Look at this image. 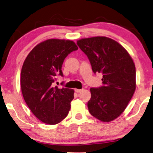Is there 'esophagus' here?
Masks as SVG:
<instances>
[{"label": "esophagus", "mask_w": 153, "mask_h": 153, "mask_svg": "<svg viewBox=\"0 0 153 153\" xmlns=\"http://www.w3.org/2000/svg\"><path fill=\"white\" fill-rule=\"evenodd\" d=\"M82 91V89H77V88L75 89V91H76V93H80Z\"/></svg>", "instance_id": "obj_1"}]
</instances>
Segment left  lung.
I'll return each mask as SVG.
<instances>
[{"mask_svg": "<svg viewBox=\"0 0 153 153\" xmlns=\"http://www.w3.org/2000/svg\"><path fill=\"white\" fill-rule=\"evenodd\" d=\"M77 44L94 74H103V86L90 89L89 112L102 122L112 121L124 111L136 88L132 58L120 43L106 37L82 39Z\"/></svg>", "mask_w": 153, "mask_h": 153, "instance_id": "left-lung-1", "label": "left lung"}]
</instances>
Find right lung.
I'll use <instances>...</instances> for the list:
<instances>
[{
    "label": "right lung",
    "instance_id": "add662e5",
    "mask_svg": "<svg viewBox=\"0 0 153 153\" xmlns=\"http://www.w3.org/2000/svg\"><path fill=\"white\" fill-rule=\"evenodd\" d=\"M77 49L73 41L50 39L36 45L24 60L20 76L24 99L33 114L46 124H58L69 114L74 91L52 84L57 74L63 76L65 58Z\"/></svg>",
    "mask_w": 153,
    "mask_h": 153
}]
</instances>
